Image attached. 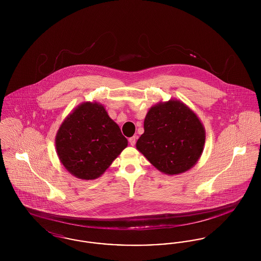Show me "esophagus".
Here are the masks:
<instances>
[{"label":"esophagus","instance_id":"obj_1","mask_svg":"<svg viewBox=\"0 0 261 261\" xmlns=\"http://www.w3.org/2000/svg\"><path fill=\"white\" fill-rule=\"evenodd\" d=\"M137 141V136L131 137V138H129V143H130V145L131 146H135V144H136Z\"/></svg>","mask_w":261,"mask_h":261}]
</instances>
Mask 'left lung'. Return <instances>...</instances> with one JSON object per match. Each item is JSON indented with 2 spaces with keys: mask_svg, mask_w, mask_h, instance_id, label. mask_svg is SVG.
Segmentation results:
<instances>
[{
  "mask_svg": "<svg viewBox=\"0 0 261 261\" xmlns=\"http://www.w3.org/2000/svg\"><path fill=\"white\" fill-rule=\"evenodd\" d=\"M144 129L137 149L162 173L186 172L202 153L204 127L197 114L180 100L169 99L151 107Z\"/></svg>",
  "mask_w": 261,
  "mask_h": 261,
  "instance_id": "left-lung-1",
  "label": "left lung"
}]
</instances>
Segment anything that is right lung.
<instances>
[{
    "instance_id": "obj_1",
    "label": "right lung",
    "mask_w": 261,
    "mask_h": 261,
    "mask_svg": "<svg viewBox=\"0 0 261 261\" xmlns=\"http://www.w3.org/2000/svg\"><path fill=\"white\" fill-rule=\"evenodd\" d=\"M127 145L119 126L96 101L79 105L64 119L56 136L62 165L82 180L99 178Z\"/></svg>"
}]
</instances>
